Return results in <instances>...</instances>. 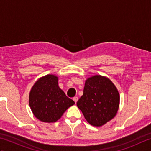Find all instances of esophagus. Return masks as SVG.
I'll return each instance as SVG.
<instances>
[{"label":"esophagus","mask_w":151,"mask_h":151,"mask_svg":"<svg viewBox=\"0 0 151 151\" xmlns=\"http://www.w3.org/2000/svg\"><path fill=\"white\" fill-rule=\"evenodd\" d=\"M78 97H73V101H75V103H76V102L78 101Z\"/></svg>","instance_id":"1"}]
</instances>
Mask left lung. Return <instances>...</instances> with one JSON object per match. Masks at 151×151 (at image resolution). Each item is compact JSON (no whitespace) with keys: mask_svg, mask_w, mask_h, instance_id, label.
Masks as SVG:
<instances>
[{"mask_svg":"<svg viewBox=\"0 0 151 151\" xmlns=\"http://www.w3.org/2000/svg\"><path fill=\"white\" fill-rule=\"evenodd\" d=\"M119 94L110 79L95 75L86 80L83 95L76 102L88 123L101 127L116 115Z\"/></svg>","mask_w":151,"mask_h":151,"instance_id":"1","label":"left lung"}]
</instances>
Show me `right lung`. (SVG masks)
I'll return each mask as SVG.
<instances>
[{"label":"right lung","mask_w":151,"mask_h":151,"mask_svg":"<svg viewBox=\"0 0 151 151\" xmlns=\"http://www.w3.org/2000/svg\"><path fill=\"white\" fill-rule=\"evenodd\" d=\"M58 78L47 75L35 83L29 95V104L35 117L45 123H54L74 104L58 86Z\"/></svg>","instance_id":"right-lung-1"}]
</instances>
